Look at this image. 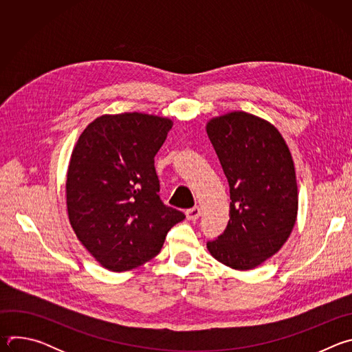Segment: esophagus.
Here are the masks:
<instances>
[{
    "instance_id": "obj_1",
    "label": "esophagus",
    "mask_w": 352,
    "mask_h": 352,
    "mask_svg": "<svg viewBox=\"0 0 352 352\" xmlns=\"http://www.w3.org/2000/svg\"><path fill=\"white\" fill-rule=\"evenodd\" d=\"M200 214H202V212H200L199 206H195V208L186 210V217H188V220H192V221L197 220L200 217Z\"/></svg>"
}]
</instances>
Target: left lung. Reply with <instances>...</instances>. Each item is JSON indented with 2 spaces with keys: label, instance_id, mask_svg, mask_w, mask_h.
I'll list each match as a JSON object with an SVG mask.
<instances>
[{
  "label": "left lung",
  "instance_id": "8db88e82",
  "mask_svg": "<svg viewBox=\"0 0 352 352\" xmlns=\"http://www.w3.org/2000/svg\"><path fill=\"white\" fill-rule=\"evenodd\" d=\"M230 185L226 231L208 243L210 255L234 270H250L276 255L298 214V185L289 147L269 121L231 111L206 124Z\"/></svg>",
  "mask_w": 352,
  "mask_h": 352
}]
</instances>
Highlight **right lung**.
Listing matches in <instances>:
<instances>
[{
  "label": "right lung",
  "instance_id": "obj_1",
  "mask_svg": "<svg viewBox=\"0 0 352 352\" xmlns=\"http://www.w3.org/2000/svg\"><path fill=\"white\" fill-rule=\"evenodd\" d=\"M173 120L144 113L104 114L72 150L65 182L71 227L89 254L110 272L153 259L185 214L163 205L155 156Z\"/></svg>",
  "mask_w": 352,
  "mask_h": 352
}]
</instances>
